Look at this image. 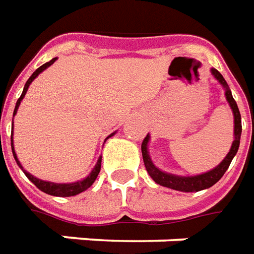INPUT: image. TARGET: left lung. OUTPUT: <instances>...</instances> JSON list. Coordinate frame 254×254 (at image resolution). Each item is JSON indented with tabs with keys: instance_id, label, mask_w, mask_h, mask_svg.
<instances>
[{
	"instance_id": "obj_1",
	"label": "left lung",
	"mask_w": 254,
	"mask_h": 254,
	"mask_svg": "<svg viewBox=\"0 0 254 254\" xmlns=\"http://www.w3.org/2000/svg\"><path fill=\"white\" fill-rule=\"evenodd\" d=\"M210 73L213 75V78L216 79L219 83L222 84V87L224 89V95L227 100L228 105L231 108L234 115V141L233 145L230 147V152L227 153V156L222 160V163L216 165L215 168H212L210 171H206L204 174H198V175L191 176H182L171 174V172H165L157 168L154 163L152 161V157L149 154V141H150V135L147 134L146 138L142 142V157H143V163L146 167L147 174L150 175L153 181L156 182L160 186L164 188L172 189V190H178V191H183V193H191V191H201L205 189L212 188L215 183L222 179V176L224 175V172L228 170V167L233 161L234 156L237 154L239 147V141H241V132H242V124H241V113H239L238 105L233 98L231 90L228 87L227 82L224 80L223 75L215 68H210Z\"/></svg>"
}]
</instances>
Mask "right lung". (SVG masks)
Instances as JSON below:
<instances>
[{
  "instance_id": "right-lung-1",
  "label": "right lung",
  "mask_w": 254,
  "mask_h": 254,
  "mask_svg": "<svg viewBox=\"0 0 254 254\" xmlns=\"http://www.w3.org/2000/svg\"><path fill=\"white\" fill-rule=\"evenodd\" d=\"M57 60V57H55V59H52V60L49 61V63H45L44 65H41L39 68H38L35 72L32 73L31 76L28 78V80L26 82V84H24V89H23V93H21L20 98L17 100V102H16V107H15V111H13V118H15V115L17 113V109H19V107H20V102L23 101V98H24V95H26L27 90H28V87H30V84L32 83V80L37 78L38 75L41 72H44L46 68H49L55 61ZM12 123H13V119H12ZM116 134V131L115 132H112L111 135H108V138H111V136H113ZM107 138V139H108ZM105 139V141H107ZM10 145H12V153H13V157H15L16 163H17V165L20 167L21 171L26 174V176L30 179V181L37 186L41 191H44V193L46 194H50V195H56V197H72V195H76V194L82 193V191H84V190H87V189L93 185L95 182V179H97V176H98V174H100V170H101V156L98 157V160H97V164L94 165V168L90 171V174L86 178H83V179H80V181H76V182H72V183H55V182H48V181H42V179H39V178H37V176L31 175L30 172H27L24 168H23V165L20 164V161H19V159H17V154H16L15 152V146H13V127H12V135H10Z\"/></svg>"
}]
</instances>
